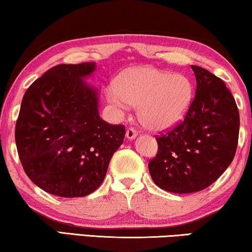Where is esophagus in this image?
<instances>
[{
	"label": "esophagus",
	"instance_id": "1",
	"mask_svg": "<svg viewBox=\"0 0 252 252\" xmlns=\"http://www.w3.org/2000/svg\"><path fill=\"white\" fill-rule=\"evenodd\" d=\"M137 134H138V132L134 128V127H129V128H127V130H126V136H127V138H130V140L136 137Z\"/></svg>",
	"mask_w": 252,
	"mask_h": 252
}]
</instances>
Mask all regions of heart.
Masks as SVG:
<instances>
[{
	"label": "heart",
	"mask_w": 252,
	"mask_h": 252,
	"mask_svg": "<svg viewBox=\"0 0 252 252\" xmlns=\"http://www.w3.org/2000/svg\"><path fill=\"white\" fill-rule=\"evenodd\" d=\"M193 97L188 76L142 65L126 71L108 89V99L118 107L138 105V116L150 129H166L181 122Z\"/></svg>",
	"instance_id": "obj_1"
}]
</instances>
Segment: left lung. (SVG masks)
<instances>
[{
    "label": "left lung",
    "instance_id": "obj_1",
    "mask_svg": "<svg viewBox=\"0 0 252 252\" xmlns=\"http://www.w3.org/2000/svg\"><path fill=\"white\" fill-rule=\"evenodd\" d=\"M196 90L184 119L156 135L158 152L149 161L152 180L173 193H192L214 183L234 159L239 109L225 83L207 69L191 65Z\"/></svg>",
    "mask_w": 252,
    "mask_h": 252
}]
</instances>
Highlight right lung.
<instances>
[{"label":"right lung","mask_w":252,"mask_h":252,"mask_svg":"<svg viewBox=\"0 0 252 252\" xmlns=\"http://www.w3.org/2000/svg\"><path fill=\"white\" fill-rule=\"evenodd\" d=\"M94 63L58 64L28 87L16 124V144L32 183L63 198L100 187L125 126L100 118L97 93L83 81Z\"/></svg>","instance_id":"obj_1"}]
</instances>
